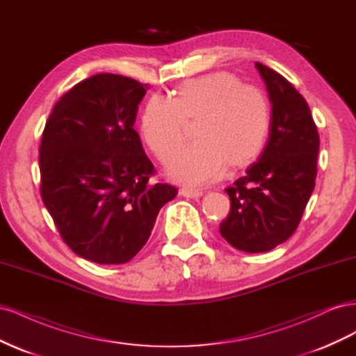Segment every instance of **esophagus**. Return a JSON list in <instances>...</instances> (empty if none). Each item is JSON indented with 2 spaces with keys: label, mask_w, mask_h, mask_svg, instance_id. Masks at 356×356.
Wrapping results in <instances>:
<instances>
[{
  "label": "esophagus",
  "mask_w": 356,
  "mask_h": 356,
  "mask_svg": "<svg viewBox=\"0 0 356 356\" xmlns=\"http://www.w3.org/2000/svg\"><path fill=\"white\" fill-rule=\"evenodd\" d=\"M181 196H184L187 199H197V197H202L203 196V191L202 190H196V188H188V187H184L181 188Z\"/></svg>",
  "instance_id": "1"
}]
</instances>
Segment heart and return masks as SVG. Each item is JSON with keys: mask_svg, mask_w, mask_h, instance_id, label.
Masks as SVG:
<instances>
[{"mask_svg": "<svg viewBox=\"0 0 356 356\" xmlns=\"http://www.w3.org/2000/svg\"><path fill=\"white\" fill-rule=\"evenodd\" d=\"M197 141L169 161L168 175L186 186L217 181L227 165L250 163L263 149L270 129L266 96L236 75L211 72L182 83L172 98L148 99L139 131L152 152L166 161L184 139L186 118H195Z\"/></svg>", "mask_w": 356, "mask_h": 356, "instance_id": "heart-1", "label": "heart"}]
</instances>
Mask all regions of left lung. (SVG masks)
Segmentation results:
<instances>
[{
    "label": "left lung",
    "instance_id": "8db88e82",
    "mask_svg": "<svg viewBox=\"0 0 356 356\" xmlns=\"http://www.w3.org/2000/svg\"><path fill=\"white\" fill-rule=\"evenodd\" d=\"M272 104L267 144L225 190L232 208L220 233L245 252H267L297 229L315 188L319 135L310 108L281 74L255 62Z\"/></svg>",
    "mask_w": 356,
    "mask_h": 356
}]
</instances>
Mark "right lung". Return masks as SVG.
Returning <instances> with one entry per match:
<instances>
[{"instance_id": "right-lung-1", "label": "right lung", "mask_w": 356, "mask_h": 356, "mask_svg": "<svg viewBox=\"0 0 356 356\" xmlns=\"http://www.w3.org/2000/svg\"><path fill=\"white\" fill-rule=\"evenodd\" d=\"M145 88L123 75H93L62 96L42 132V202L65 243L98 264L132 260L178 193L148 182L154 166L134 129Z\"/></svg>"}]
</instances>
